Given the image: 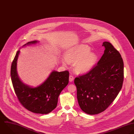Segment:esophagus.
<instances>
[{"label":"esophagus","instance_id":"esophagus-1","mask_svg":"<svg viewBox=\"0 0 134 134\" xmlns=\"http://www.w3.org/2000/svg\"><path fill=\"white\" fill-rule=\"evenodd\" d=\"M74 80V77H73L72 76H71V75H70V76H69V81H70V82H72Z\"/></svg>","mask_w":134,"mask_h":134}]
</instances>
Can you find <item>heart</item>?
<instances>
[{"mask_svg":"<svg viewBox=\"0 0 134 134\" xmlns=\"http://www.w3.org/2000/svg\"><path fill=\"white\" fill-rule=\"evenodd\" d=\"M98 59L97 54L91 52L90 47L87 45H80L69 49L65 55L63 63H74L75 70L78 73L89 71L96 64Z\"/></svg>","mask_w":134,"mask_h":134,"instance_id":"b5f03b06","label":"heart"}]
</instances>
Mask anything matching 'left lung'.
<instances>
[{
  "instance_id": "left-lung-1",
  "label": "left lung",
  "mask_w": 134,
  "mask_h": 134,
  "mask_svg": "<svg viewBox=\"0 0 134 134\" xmlns=\"http://www.w3.org/2000/svg\"><path fill=\"white\" fill-rule=\"evenodd\" d=\"M101 59L89 72L75 79L78 102L86 113L94 115L105 111L121 91L124 80V63L119 52L104 42Z\"/></svg>"
}]
</instances>
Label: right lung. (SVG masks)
Returning a JSON list of instances; mask_svg holds the SVG:
<instances>
[{
    "mask_svg": "<svg viewBox=\"0 0 134 134\" xmlns=\"http://www.w3.org/2000/svg\"><path fill=\"white\" fill-rule=\"evenodd\" d=\"M37 41L29 42L23 46L36 44ZM20 51H18L11 67V78L13 89L18 100L27 110L35 113L47 114L54 110L57 104L58 97L69 82L68 71H53L47 79L36 87H31L23 83L19 79L16 64Z\"/></svg>",
    "mask_w": 134,
    "mask_h": 134,
    "instance_id": "right-lung-1",
    "label": "right lung"
}]
</instances>
